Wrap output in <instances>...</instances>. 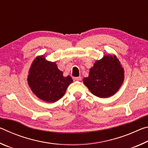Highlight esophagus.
<instances>
[{"label": "esophagus", "mask_w": 148, "mask_h": 148, "mask_svg": "<svg viewBox=\"0 0 148 148\" xmlns=\"http://www.w3.org/2000/svg\"><path fill=\"white\" fill-rule=\"evenodd\" d=\"M74 80H75V81H80V80L82 79V77L79 76V77H75L73 78Z\"/></svg>", "instance_id": "obj_1"}]
</instances>
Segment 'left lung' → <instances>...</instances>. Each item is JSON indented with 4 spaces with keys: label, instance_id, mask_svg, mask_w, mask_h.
Here are the masks:
<instances>
[{
    "label": "left lung",
    "instance_id": "1",
    "mask_svg": "<svg viewBox=\"0 0 148 148\" xmlns=\"http://www.w3.org/2000/svg\"><path fill=\"white\" fill-rule=\"evenodd\" d=\"M124 78L125 71L119 59L115 55L108 54L95 61L83 82L92 94L108 98L118 91Z\"/></svg>",
    "mask_w": 148,
    "mask_h": 148
}]
</instances>
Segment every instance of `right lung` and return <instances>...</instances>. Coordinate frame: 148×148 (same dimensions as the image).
<instances>
[{"mask_svg":"<svg viewBox=\"0 0 148 148\" xmlns=\"http://www.w3.org/2000/svg\"><path fill=\"white\" fill-rule=\"evenodd\" d=\"M73 80L57 67L56 62L47 61L44 55L32 61L27 76V83L32 92L46 102H54L61 99Z\"/></svg>","mask_w":148,"mask_h":148,"instance_id":"right-lung-1","label":"right lung"}]
</instances>
